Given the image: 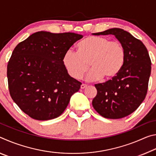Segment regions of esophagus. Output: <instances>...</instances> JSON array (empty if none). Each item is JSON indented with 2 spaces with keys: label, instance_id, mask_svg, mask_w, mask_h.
I'll list each match as a JSON object with an SVG mask.
<instances>
[{
  "label": "esophagus",
  "instance_id": "esophagus-1",
  "mask_svg": "<svg viewBox=\"0 0 156 156\" xmlns=\"http://www.w3.org/2000/svg\"><path fill=\"white\" fill-rule=\"evenodd\" d=\"M85 88H87V85H85V84H81V86H80V89H85Z\"/></svg>",
  "mask_w": 156,
  "mask_h": 156
}]
</instances>
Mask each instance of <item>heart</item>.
<instances>
[{
    "label": "heart",
    "mask_w": 156,
    "mask_h": 156,
    "mask_svg": "<svg viewBox=\"0 0 156 156\" xmlns=\"http://www.w3.org/2000/svg\"><path fill=\"white\" fill-rule=\"evenodd\" d=\"M125 58V50L118 41H110L103 36H89L77 44V51L68 50L62 62L71 77L80 78L89 67L87 80L93 82L103 78L112 80L118 74Z\"/></svg>",
    "instance_id": "obj_1"
}]
</instances>
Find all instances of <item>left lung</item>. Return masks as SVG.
I'll return each mask as SVG.
<instances>
[{
  "label": "left lung",
  "mask_w": 156,
  "mask_h": 156,
  "mask_svg": "<svg viewBox=\"0 0 156 156\" xmlns=\"http://www.w3.org/2000/svg\"><path fill=\"white\" fill-rule=\"evenodd\" d=\"M93 35H113L122 44L125 58L118 74L112 80L95 84L94 109L102 117L119 119L133 113L147 93L151 62L144 44L128 31L112 28Z\"/></svg>",
  "instance_id": "left-lung-1"
}]
</instances>
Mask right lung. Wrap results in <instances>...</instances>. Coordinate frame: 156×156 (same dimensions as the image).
I'll return each mask as SVG.
<instances>
[{
  "mask_svg": "<svg viewBox=\"0 0 156 156\" xmlns=\"http://www.w3.org/2000/svg\"><path fill=\"white\" fill-rule=\"evenodd\" d=\"M83 35L38 31L15 47L7 65L10 95L23 112L38 120L58 118L81 83L69 75L65 52Z\"/></svg>",
  "mask_w": 156,
  "mask_h": 156,
  "instance_id": "obj_1",
  "label": "right lung"
}]
</instances>
